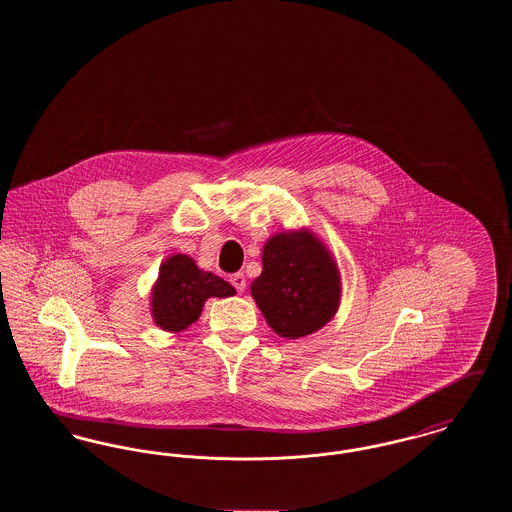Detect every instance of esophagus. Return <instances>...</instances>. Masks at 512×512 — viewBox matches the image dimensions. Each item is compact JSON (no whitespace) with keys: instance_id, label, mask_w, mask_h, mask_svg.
<instances>
[{"instance_id":"1","label":"esophagus","mask_w":512,"mask_h":512,"mask_svg":"<svg viewBox=\"0 0 512 512\" xmlns=\"http://www.w3.org/2000/svg\"><path fill=\"white\" fill-rule=\"evenodd\" d=\"M230 284L238 290V292L242 293L245 290V276L244 272H236V274H232L230 276Z\"/></svg>"}]
</instances>
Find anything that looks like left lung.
I'll return each instance as SVG.
<instances>
[{
  "mask_svg": "<svg viewBox=\"0 0 512 512\" xmlns=\"http://www.w3.org/2000/svg\"><path fill=\"white\" fill-rule=\"evenodd\" d=\"M251 295L282 338L317 332L340 303V274L326 247L309 232H282L263 249V272Z\"/></svg>",
  "mask_w": 512,
  "mask_h": 512,
  "instance_id": "obj_1",
  "label": "left lung"
}]
</instances>
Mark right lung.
Here are the masks:
<instances>
[{"mask_svg": "<svg viewBox=\"0 0 512 512\" xmlns=\"http://www.w3.org/2000/svg\"><path fill=\"white\" fill-rule=\"evenodd\" d=\"M234 293L236 290L228 282L213 272L199 270L188 255H172L159 270L151 311L159 328L180 332L199 318L209 297H228Z\"/></svg>", "mask_w": 512, "mask_h": 512, "instance_id": "1", "label": "right lung"}]
</instances>
